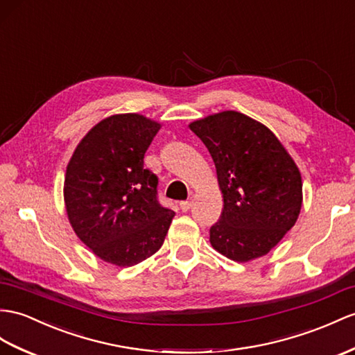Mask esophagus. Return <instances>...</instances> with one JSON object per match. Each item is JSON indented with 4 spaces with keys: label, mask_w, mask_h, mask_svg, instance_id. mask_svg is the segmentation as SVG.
Returning <instances> with one entry per match:
<instances>
[{
    "label": "esophagus",
    "mask_w": 355,
    "mask_h": 355,
    "mask_svg": "<svg viewBox=\"0 0 355 355\" xmlns=\"http://www.w3.org/2000/svg\"><path fill=\"white\" fill-rule=\"evenodd\" d=\"M180 209H182L184 212H188L189 209H191V206H193V202L191 200H185V202H180Z\"/></svg>",
    "instance_id": "1"
}]
</instances>
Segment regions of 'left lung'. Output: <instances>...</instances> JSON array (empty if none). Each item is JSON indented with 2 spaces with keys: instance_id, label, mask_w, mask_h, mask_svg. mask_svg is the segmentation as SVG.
<instances>
[{
  "instance_id": "left-lung-1",
  "label": "left lung",
  "mask_w": 355,
  "mask_h": 355,
  "mask_svg": "<svg viewBox=\"0 0 355 355\" xmlns=\"http://www.w3.org/2000/svg\"><path fill=\"white\" fill-rule=\"evenodd\" d=\"M189 129L209 150L223 194L211 245L235 262L262 257L297 223L302 205L301 173L263 123L238 111L194 120Z\"/></svg>"
}]
</instances>
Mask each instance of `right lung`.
Returning <instances> with one entry per match:
<instances>
[{
    "label": "right lung",
    "instance_id": "right-lung-1",
    "mask_svg": "<svg viewBox=\"0 0 355 355\" xmlns=\"http://www.w3.org/2000/svg\"><path fill=\"white\" fill-rule=\"evenodd\" d=\"M161 123L137 112L101 120L78 143L64 176L69 223L103 262L132 266L161 248L175 212L158 203L144 153Z\"/></svg>",
    "mask_w": 355,
    "mask_h": 355
}]
</instances>
